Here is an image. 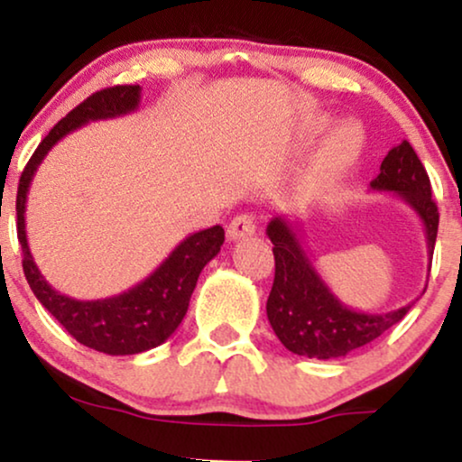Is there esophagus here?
Segmentation results:
<instances>
[{"label":"esophagus","instance_id":"obj_1","mask_svg":"<svg viewBox=\"0 0 462 462\" xmlns=\"http://www.w3.org/2000/svg\"><path fill=\"white\" fill-rule=\"evenodd\" d=\"M256 232V219L252 215H238L227 226V238L230 241H238V238L252 236Z\"/></svg>","mask_w":462,"mask_h":462}]
</instances>
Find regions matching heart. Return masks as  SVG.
Instances as JSON below:
<instances>
[{"label":"heart","instance_id":"heart-1","mask_svg":"<svg viewBox=\"0 0 462 462\" xmlns=\"http://www.w3.org/2000/svg\"><path fill=\"white\" fill-rule=\"evenodd\" d=\"M321 125L323 119L310 121L309 132L312 134V132L319 130ZM360 145H363V141H360L358 130L354 128L352 124L337 125V128L323 139L319 150H317L315 162H312V173H315V178L330 180L341 176L349 164L356 161Z\"/></svg>","mask_w":462,"mask_h":462}]
</instances>
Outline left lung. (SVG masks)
<instances>
[{
	"instance_id": "1",
	"label": "left lung",
	"mask_w": 462,
	"mask_h": 462,
	"mask_svg": "<svg viewBox=\"0 0 462 462\" xmlns=\"http://www.w3.org/2000/svg\"><path fill=\"white\" fill-rule=\"evenodd\" d=\"M371 189L397 193L415 210L426 227L428 254L432 256L439 230V210L432 199L430 178L411 143L402 141L386 153L378 178L371 180ZM267 236L273 243L275 258V278L267 300V317L275 337L298 356L319 360L346 356L352 349L383 337L389 328L404 319L406 312L415 304L411 301L391 312L349 309L317 273L309 254L301 247L295 226L289 219L273 217L267 226Z\"/></svg>"
}]
</instances>
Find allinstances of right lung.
Segmentation results:
<instances>
[{"instance_id": "1", "label": "right lung", "mask_w": 462, "mask_h": 462, "mask_svg": "<svg viewBox=\"0 0 462 462\" xmlns=\"http://www.w3.org/2000/svg\"><path fill=\"white\" fill-rule=\"evenodd\" d=\"M139 102V84L110 87L84 99L41 141L21 173L17 189V236L23 249V273L32 293L78 343L110 354V356L147 352L176 332L187 315L189 300L198 284L201 269L213 261L224 245V227L213 226L187 236L164 258L156 272L124 293L106 300L82 301L58 293L36 267L28 247V236H25V201H28V190L36 169L62 136L82 128L88 121L115 119V116L134 113Z\"/></svg>"}]
</instances>
